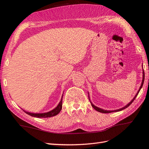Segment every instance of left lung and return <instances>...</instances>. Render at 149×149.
I'll return each instance as SVG.
<instances>
[{
    "label": "left lung",
    "mask_w": 149,
    "mask_h": 149,
    "mask_svg": "<svg viewBox=\"0 0 149 149\" xmlns=\"http://www.w3.org/2000/svg\"><path fill=\"white\" fill-rule=\"evenodd\" d=\"M144 78H145V74H144V71H143V79H142V84H141V87H140V88H139V91H138V92L137 93V94H136V95L135 96V97L133 98V100L130 101L128 104H127L125 106H124V107H123V108H120V109H116V110H114V111H106V110H104V109H101V108H99V107H96V106H94V104H93V103L91 102V106H93V107L94 108V109L95 110H96L97 111H98V112H102V113H111V112H118V111H122V110H123V109H125V108H127V107H129L130 104H131L132 103V102L134 101V100L136 98V97H137V96L138 95V94H139V91H140V90L141 89V88H142V86H143V82H144ZM88 97H89V96H88Z\"/></svg>",
    "instance_id": "1"
}]
</instances>
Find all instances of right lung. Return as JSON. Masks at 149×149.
<instances>
[{"label":"right lung","mask_w":149,"mask_h":149,"mask_svg":"<svg viewBox=\"0 0 149 149\" xmlns=\"http://www.w3.org/2000/svg\"><path fill=\"white\" fill-rule=\"evenodd\" d=\"M63 97V96H62ZM62 108V98L60 102V103L58 104V105L56 106V108L53 109L52 111L46 112V113H41V114H35V113H31V112H29L25 111L23 110L26 114H27L32 117H35V118H50V117L55 116L57 115L59 112L61 111Z\"/></svg>","instance_id":"add662e5"}]
</instances>
